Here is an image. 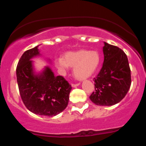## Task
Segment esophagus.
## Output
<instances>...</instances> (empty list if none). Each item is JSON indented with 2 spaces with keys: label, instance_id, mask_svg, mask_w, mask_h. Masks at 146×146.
<instances>
[{
  "label": "esophagus",
  "instance_id": "esophagus-1",
  "mask_svg": "<svg viewBox=\"0 0 146 146\" xmlns=\"http://www.w3.org/2000/svg\"><path fill=\"white\" fill-rule=\"evenodd\" d=\"M78 86H80V83H77V84H74V83H73V84H72V86L73 88H75Z\"/></svg>",
  "mask_w": 146,
  "mask_h": 146
}]
</instances>
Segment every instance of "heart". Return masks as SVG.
Wrapping results in <instances>:
<instances>
[{"mask_svg":"<svg viewBox=\"0 0 146 146\" xmlns=\"http://www.w3.org/2000/svg\"><path fill=\"white\" fill-rule=\"evenodd\" d=\"M100 56L96 51L80 50L74 52H67L63 58L55 60V67L60 73H65L67 69L74 67V75L79 80L91 77L99 67Z\"/></svg>","mask_w":146,"mask_h":146,"instance_id":"heart-1","label":"heart"}]
</instances>
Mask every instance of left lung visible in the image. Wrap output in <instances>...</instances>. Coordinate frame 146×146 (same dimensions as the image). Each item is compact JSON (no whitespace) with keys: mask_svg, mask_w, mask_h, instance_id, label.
<instances>
[{"mask_svg":"<svg viewBox=\"0 0 146 146\" xmlns=\"http://www.w3.org/2000/svg\"><path fill=\"white\" fill-rule=\"evenodd\" d=\"M104 63L95 78L90 99L96 105L111 106L125 97L131 86V71L123 50L104 42Z\"/></svg>","mask_w":146,"mask_h":146,"instance_id":"1","label":"left lung"}]
</instances>
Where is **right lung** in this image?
<instances>
[{
	"instance_id": "right-lung-1",
	"label": "right lung",
	"mask_w": 146,
	"mask_h": 146,
	"mask_svg": "<svg viewBox=\"0 0 146 146\" xmlns=\"http://www.w3.org/2000/svg\"><path fill=\"white\" fill-rule=\"evenodd\" d=\"M38 46L25 51L17 66L20 96L30 111L40 115L55 116L68 105L72 86L62 76H55L49 66L39 74L33 70V58L40 55Z\"/></svg>"
}]
</instances>
